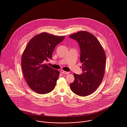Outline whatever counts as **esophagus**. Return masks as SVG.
<instances>
[{
    "label": "esophagus",
    "instance_id": "esophagus-1",
    "mask_svg": "<svg viewBox=\"0 0 127 127\" xmlns=\"http://www.w3.org/2000/svg\"><path fill=\"white\" fill-rule=\"evenodd\" d=\"M61 72L62 73V74H69L68 72L65 71L63 70H62L61 71Z\"/></svg>",
    "mask_w": 127,
    "mask_h": 127
}]
</instances>
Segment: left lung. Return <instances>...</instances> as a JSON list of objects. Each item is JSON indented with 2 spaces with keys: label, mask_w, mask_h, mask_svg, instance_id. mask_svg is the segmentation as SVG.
Listing matches in <instances>:
<instances>
[{
  "label": "left lung",
  "mask_w": 127,
  "mask_h": 127,
  "mask_svg": "<svg viewBox=\"0 0 127 127\" xmlns=\"http://www.w3.org/2000/svg\"><path fill=\"white\" fill-rule=\"evenodd\" d=\"M76 40L80 49L81 68L83 73L74 74L71 90L80 96H87L93 93L101 83L106 67V54L97 38L87 31H80L69 36Z\"/></svg>",
  "instance_id": "1"
}]
</instances>
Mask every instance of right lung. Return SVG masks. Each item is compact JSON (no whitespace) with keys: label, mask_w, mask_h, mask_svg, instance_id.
Instances as JSON below:
<instances>
[{"label":"right lung","mask_w":127,"mask_h":127,"mask_svg":"<svg viewBox=\"0 0 127 127\" xmlns=\"http://www.w3.org/2000/svg\"><path fill=\"white\" fill-rule=\"evenodd\" d=\"M64 36H55L43 32L34 36L28 43L21 58L24 77L30 88L44 94L53 91L60 72L44 64L52 58L56 45Z\"/></svg>","instance_id":"obj_1"}]
</instances>
